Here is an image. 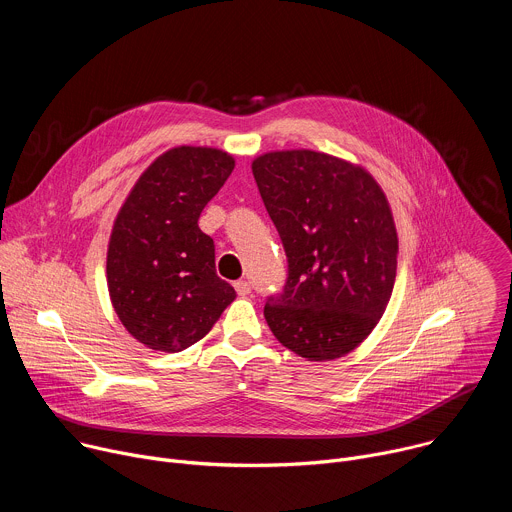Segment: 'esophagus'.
<instances>
[{"label":"esophagus","instance_id":"34e87169","mask_svg":"<svg viewBox=\"0 0 512 512\" xmlns=\"http://www.w3.org/2000/svg\"><path fill=\"white\" fill-rule=\"evenodd\" d=\"M235 289H237V294L239 296H249L251 294V283L249 281H245V279H239V281H235Z\"/></svg>","mask_w":512,"mask_h":512}]
</instances>
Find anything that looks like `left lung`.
I'll use <instances>...</instances> for the list:
<instances>
[{"label":"left lung","instance_id":"left-lung-1","mask_svg":"<svg viewBox=\"0 0 512 512\" xmlns=\"http://www.w3.org/2000/svg\"><path fill=\"white\" fill-rule=\"evenodd\" d=\"M251 168L287 257L265 320L296 354L340 358L373 332L393 294L399 241L387 196L367 170L322 152H271Z\"/></svg>","mask_w":512,"mask_h":512}]
</instances>
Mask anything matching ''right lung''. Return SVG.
Returning <instances> with one entry per match:
<instances>
[{"label": "right lung", "instance_id": "right-lung-1", "mask_svg": "<svg viewBox=\"0 0 512 512\" xmlns=\"http://www.w3.org/2000/svg\"><path fill=\"white\" fill-rule=\"evenodd\" d=\"M233 168L223 150L180 145L139 176L115 218L107 251L111 304L127 332L152 350L192 346L237 298L216 275L214 241L198 227Z\"/></svg>", "mask_w": 512, "mask_h": 512}]
</instances>
